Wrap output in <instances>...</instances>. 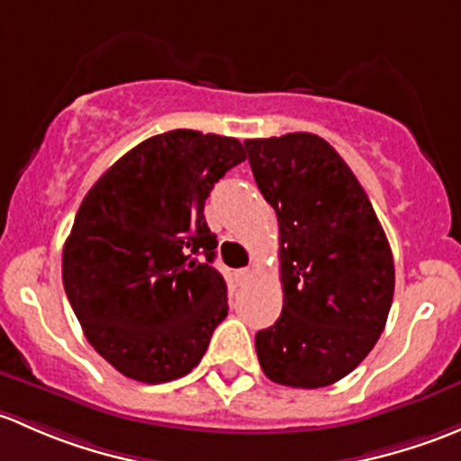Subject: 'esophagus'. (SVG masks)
<instances>
[{"label":"esophagus","instance_id":"esophagus-1","mask_svg":"<svg viewBox=\"0 0 461 461\" xmlns=\"http://www.w3.org/2000/svg\"><path fill=\"white\" fill-rule=\"evenodd\" d=\"M235 279H237V282H240V284L250 282V279H253V270H250V268H240V270H237V273H235Z\"/></svg>","mask_w":461,"mask_h":461}]
</instances>
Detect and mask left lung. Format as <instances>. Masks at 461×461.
I'll return each instance as SVG.
<instances>
[{
    "label": "left lung",
    "instance_id": "left-lung-1",
    "mask_svg": "<svg viewBox=\"0 0 461 461\" xmlns=\"http://www.w3.org/2000/svg\"><path fill=\"white\" fill-rule=\"evenodd\" d=\"M250 168L277 212L282 315L255 335L275 384L321 388L377 344L395 291L386 232L339 153L312 132L246 140Z\"/></svg>",
    "mask_w": 461,
    "mask_h": 461
}]
</instances>
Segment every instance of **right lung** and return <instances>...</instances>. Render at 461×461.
I'll return each mask as SVG.
<instances>
[{
  "mask_svg": "<svg viewBox=\"0 0 461 461\" xmlns=\"http://www.w3.org/2000/svg\"><path fill=\"white\" fill-rule=\"evenodd\" d=\"M244 159L235 137L177 128L128 150L84 197L61 258L66 297L126 377H184L229 315L203 203Z\"/></svg>",
  "mask_w": 461,
  "mask_h": 461,
  "instance_id": "obj_1",
  "label": "right lung"
}]
</instances>
